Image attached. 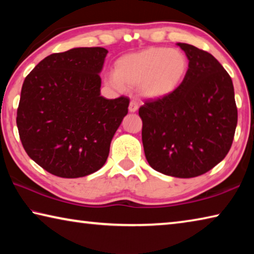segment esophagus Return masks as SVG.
Instances as JSON below:
<instances>
[{
  "label": "esophagus",
  "instance_id": "1",
  "mask_svg": "<svg viewBox=\"0 0 254 254\" xmlns=\"http://www.w3.org/2000/svg\"><path fill=\"white\" fill-rule=\"evenodd\" d=\"M137 109H139V106H137L136 102L135 101H131L130 102V105H128V111H130L131 113H134V112L137 111Z\"/></svg>",
  "mask_w": 254,
  "mask_h": 254
}]
</instances>
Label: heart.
Listing matches in <instances>:
<instances>
[{
  "instance_id": "b5f03b06",
  "label": "heart",
  "mask_w": 254,
  "mask_h": 254,
  "mask_svg": "<svg viewBox=\"0 0 254 254\" xmlns=\"http://www.w3.org/2000/svg\"><path fill=\"white\" fill-rule=\"evenodd\" d=\"M188 69V58L182 50L150 47L119 58L107 81L117 89L137 87L141 96L161 100L182 86Z\"/></svg>"
}]
</instances>
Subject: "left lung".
Segmentation results:
<instances>
[{
    "mask_svg": "<svg viewBox=\"0 0 254 254\" xmlns=\"http://www.w3.org/2000/svg\"><path fill=\"white\" fill-rule=\"evenodd\" d=\"M189 60L188 74L170 96L139 109L149 165L159 173L192 178L207 173L230 151L238 109L230 75L207 51L177 44Z\"/></svg>",
    "mask_w": 254,
    "mask_h": 254,
    "instance_id": "left-lung-1",
    "label": "left lung"
}]
</instances>
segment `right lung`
Instances as JSON below:
<instances>
[{"instance_id": "1", "label": "right lung", "mask_w": 254, "mask_h": 254, "mask_svg": "<svg viewBox=\"0 0 254 254\" xmlns=\"http://www.w3.org/2000/svg\"><path fill=\"white\" fill-rule=\"evenodd\" d=\"M107 53L92 47L53 54L23 81L16 112L20 140L34 162L58 177H84L101 169L127 114V97L101 96Z\"/></svg>"}]
</instances>
